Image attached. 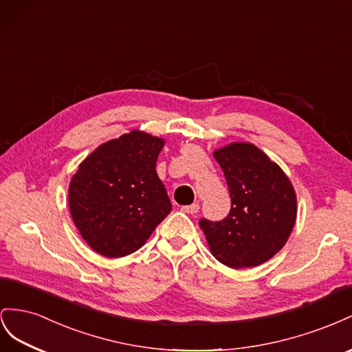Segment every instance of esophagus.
I'll return each instance as SVG.
<instances>
[{"label": "esophagus", "instance_id": "esophagus-1", "mask_svg": "<svg viewBox=\"0 0 352 352\" xmlns=\"http://www.w3.org/2000/svg\"><path fill=\"white\" fill-rule=\"evenodd\" d=\"M199 204H193V205H188V206H183L182 208V210L183 212H186V214H196V212H199Z\"/></svg>", "mask_w": 352, "mask_h": 352}]
</instances>
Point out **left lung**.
<instances>
[{
  "instance_id": "1",
  "label": "left lung",
  "mask_w": 352,
  "mask_h": 352,
  "mask_svg": "<svg viewBox=\"0 0 352 352\" xmlns=\"http://www.w3.org/2000/svg\"><path fill=\"white\" fill-rule=\"evenodd\" d=\"M232 209L223 221L202 218L210 254L230 268L264 264L282 249L296 221V193L285 170L252 143L214 150Z\"/></svg>"
}]
</instances>
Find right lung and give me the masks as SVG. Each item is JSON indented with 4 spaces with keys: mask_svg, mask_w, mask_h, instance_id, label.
I'll use <instances>...</instances> for the list:
<instances>
[{
    "mask_svg": "<svg viewBox=\"0 0 352 352\" xmlns=\"http://www.w3.org/2000/svg\"><path fill=\"white\" fill-rule=\"evenodd\" d=\"M165 140L140 129L100 144L69 184V209L88 246L107 258L135 252L170 212L156 173Z\"/></svg>",
    "mask_w": 352,
    "mask_h": 352,
    "instance_id": "add662e5",
    "label": "right lung"
}]
</instances>
